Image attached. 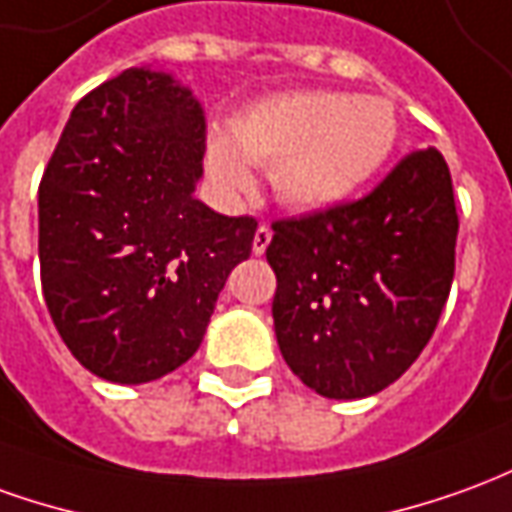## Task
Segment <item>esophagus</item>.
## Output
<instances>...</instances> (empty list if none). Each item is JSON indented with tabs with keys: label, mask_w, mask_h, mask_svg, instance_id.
Listing matches in <instances>:
<instances>
[{
	"label": "esophagus",
	"mask_w": 512,
	"mask_h": 512,
	"mask_svg": "<svg viewBox=\"0 0 512 512\" xmlns=\"http://www.w3.org/2000/svg\"><path fill=\"white\" fill-rule=\"evenodd\" d=\"M268 241H271V230H268L266 224H260V227H257V230H255V241H252V252H255V255H263V252H266Z\"/></svg>",
	"instance_id": "obj_1"
}]
</instances>
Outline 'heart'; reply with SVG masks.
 Returning <instances> with one entry per match:
<instances>
[{
	"label": "heart",
	"mask_w": 512,
	"mask_h": 512,
	"mask_svg": "<svg viewBox=\"0 0 512 512\" xmlns=\"http://www.w3.org/2000/svg\"><path fill=\"white\" fill-rule=\"evenodd\" d=\"M399 135L396 110L380 96L305 91L277 96L232 127V144L213 135L210 177L227 194L255 188L252 166L274 169V191L302 210L332 207L357 194L391 157Z\"/></svg>",
	"instance_id": "1"
}]
</instances>
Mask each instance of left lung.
Returning <instances> with one entry per match:
<instances>
[{
    "label": "left lung",
    "instance_id": "8db88e82",
    "mask_svg": "<svg viewBox=\"0 0 512 512\" xmlns=\"http://www.w3.org/2000/svg\"><path fill=\"white\" fill-rule=\"evenodd\" d=\"M457 227L438 149L405 155L355 202L274 221L271 316L293 374L327 399H363L399 380L449 299Z\"/></svg>",
    "mask_w": 512,
    "mask_h": 512
}]
</instances>
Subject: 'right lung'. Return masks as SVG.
<instances>
[{
	"label": "right lung",
	"instance_id": "1",
	"mask_svg": "<svg viewBox=\"0 0 512 512\" xmlns=\"http://www.w3.org/2000/svg\"><path fill=\"white\" fill-rule=\"evenodd\" d=\"M207 149L202 102L160 69L85 94L38 188L49 316L96 377L152 382L199 349L257 221L194 199Z\"/></svg>",
	"mask_w": 512,
	"mask_h": 512
}]
</instances>
